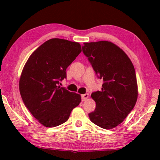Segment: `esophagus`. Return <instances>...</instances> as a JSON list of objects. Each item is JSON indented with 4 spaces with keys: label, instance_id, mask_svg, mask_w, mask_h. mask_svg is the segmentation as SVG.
Returning a JSON list of instances; mask_svg holds the SVG:
<instances>
[{
    "label": "esophagus",
    "instance_id": "34e87169",
    "mask_svg": "<svg viewBox=\"0 0 160 160\" xmlns=\"http://www.w3.org/2000/svg\"><path fill=\"white\" fill-rule=\"evenodd\" d=\"M88 98H89V94L86 93V94H84V95H82V101H85V100L88 99Z\"/></svg>",
    "mask_w": 160,
    "mask_h": 160
}]
</instances>
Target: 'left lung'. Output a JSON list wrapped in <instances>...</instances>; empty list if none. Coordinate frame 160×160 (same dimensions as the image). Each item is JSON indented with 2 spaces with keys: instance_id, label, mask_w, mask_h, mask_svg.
<instances>
[{
  "instance_id": "8db88e82",
  "label": "left lung",
  "mask_w": 160,
  "mask_h": 160,
  "mask_svg": "<svg viewBox=\"0 0 160 160\" xmlns=\"http://www.w3.org/2000/svg\"><path fill=\"white\" fill-rule=\"evenodd\" d=\"M88 58L98 77L103 79L101 91L92 93L96 108L89 113L92 122L111 130L124 121L138 99V84L133 64L117 45L108 41L84 43Z\"/></svg>"
}]
</instances>
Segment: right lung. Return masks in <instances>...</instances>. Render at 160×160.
Segmentation results:
<instances>
[{
  "label": "right lung",
  "instance_id": "obj_1",
  "mask_svg": "<svg viewBox=\"0 0 160 160\" xmlns=\"http://www.w3.org/2000/svg\"><path fill=\"white\" fill-rule=\"evenodd\" d=\"M81 52L79 43L52 38L35 50L26 62L19 92L25 106L43 126L54 128L65 123L82 101L79 94L58 86Z\"/></svg>",
  "mask_w": 160,
  "mask_h": 160
}]
</instances>
